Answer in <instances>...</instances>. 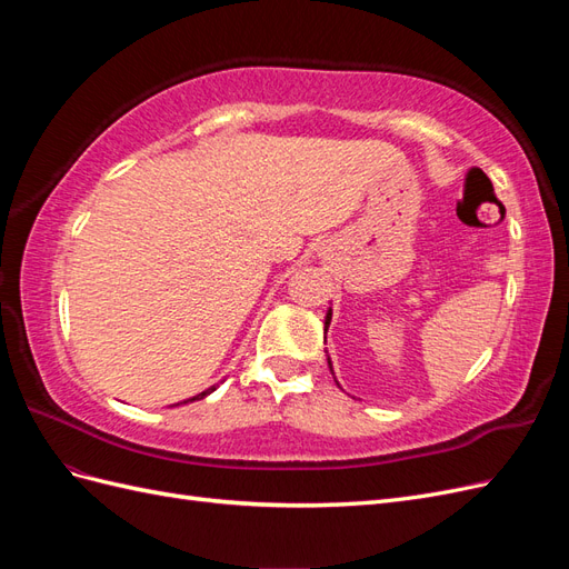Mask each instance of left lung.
<instances>
[{"label":"left lung","mask_w":569,"mask_h":569,"mask_svg":"<svg viewBox=\"0 0 569 569\" xmlns=\"http://www.w3.org/2000/svg\"><path fill=\"white\" fill-rule=\"evenodd\" d=\"M330 320H332V313H327V318H325V330H327V327H330ZM332 368V366H330Z\"/></svg>","instance_id":"left-lung-1"}]
</instances>
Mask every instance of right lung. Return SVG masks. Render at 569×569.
I'll return each instance as SVG.
<instances>
[{
	"label": "right lung",
	"instance_id": "1",
	"mask_svg": "<svg viewBox=\"0 0 569 569\" xmlns=\"http://www.w3.org/2000/svg\"><path fill=\"white\" fill-rule=\"evenodd\" d=\"M211 391H216V387H211V389H206V391H201L199 396H194V399H189V401H199V399H203V396H209ZM187 403V401H184Z\"/></svg>",
	"mask_w": 569,
	"mask_h": 569
}]
</instances>
